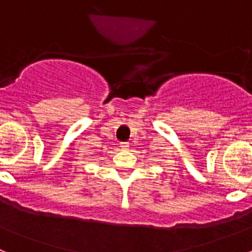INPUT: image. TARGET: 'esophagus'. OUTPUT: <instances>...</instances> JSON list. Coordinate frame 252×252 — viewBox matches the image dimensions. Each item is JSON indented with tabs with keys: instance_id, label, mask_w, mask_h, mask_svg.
<instances>
[{
	"instance_id": "34e87169",
	"label": "esophagus",
	"mask_w": 252,
	"mask_h": 252,
	"mask_svg": "<svg viewBox=\"0 0 252 252\" xmlns=\"http://www.w3.org/2000/svg\"><path fill=\"white\" fill-rule=\"evenodd\" d=\"M120 148L122 149V150H128V148H130V144H128V142H121V144H120Z\"/></svg>"
}]
</instances>
